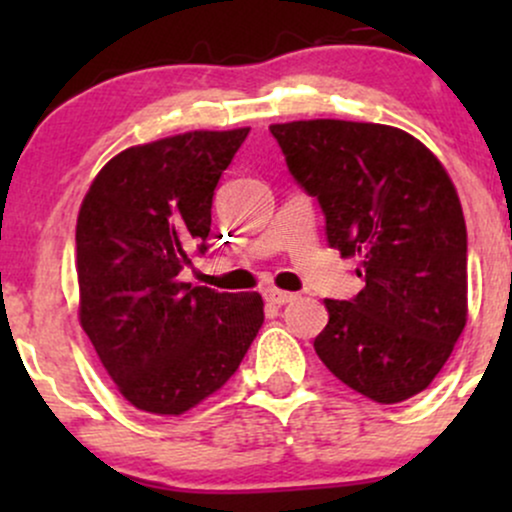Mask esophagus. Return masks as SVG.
<instances>
[{"instance_id":"obj_1","label":"esophagus","mask_w":512,"mask_h":512,"mask_svg":"<svg viewBox=\"0 0 512 512\" xmlns=\"http://www.w3.org/2000/svg\"><path fill=\"white\" fill-rule=\"evenodd\" d=\"M264 298H267V301L272 305H286V303L296 301V293L279 291V289H267V291H264Z\"/></svg>"}]
</instances>
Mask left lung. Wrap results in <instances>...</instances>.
Returning <instances> with one entry per match:
<instances>
[{"label": "left lung", "mask_w": 512, "mask_h": 512, "mask_svg": "<svg viewBox=\"0 0 512 512\" xmlns=\"http://www.w3.org/2000/svg\"><path fill=\"white\" fill-rule=\"evenodd\" d=\"M269 132L320 202L330 248L358 257L366 281L351 301H325L317 356L373 402L419 395L467 322V226L450 175L397 127L298 120Z\"/></svg>", "instance_id": "1"}]
</instances>
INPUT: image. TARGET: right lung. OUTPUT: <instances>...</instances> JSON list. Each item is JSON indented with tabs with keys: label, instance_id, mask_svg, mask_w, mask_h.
Wrapping results in <instances>:
<instances>
[{
	"label": "right lung",
	"instance_id": "add662e5",
	"mask_svg": "<svg viewBox=\"0 0 512 512\" xmlns=\"http://www.w3.org/2000/svg\"><path fill=\"white\" fill-rule=\"evenodd\" d=\"M250 129L187 132L110 158L76 219L79 320L132 407L178 416L236 373L264 322L260 293L180 281L207 252L211 199Z\"/></svg>",
	"mask_w": 512,
	"mask_h": 512
}]
</instances>
